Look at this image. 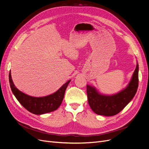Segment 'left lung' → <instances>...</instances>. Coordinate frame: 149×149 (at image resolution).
<instances>
[{
  "label": "left lung",
  "mask_w": 149,
  "mask_h": 149,
  "mask_svg": "<svg viewBox=\"0 0 149 149\" xmlns=\"http://www.w3.org/2000/svg\"><path fill=\"white\" fill-rule=\"evenodd\" d=\"M138 63L127 86L113 95L101 93L94 87L87 84L88 103L95 113L106 116H113L120 112L136 94L138 87Z\"/></svg>",
  "instance_id": "left-lung-1"
}]
</instances>
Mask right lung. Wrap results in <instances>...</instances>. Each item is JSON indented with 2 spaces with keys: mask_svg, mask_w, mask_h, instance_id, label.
Listing matches in <instances>:
<instances>
[{
  "mask_svg": "<svg viewBox=\"0 0 149 149\" xmlns=\"http://www.w3.org/2000/svg\"><path fill=\"white\" fill-rule=\"evenodd\" d=\"M9 81L11 91L19 102L31 113L36 115H42L57 110L63 100L65 91L70 80L65 83L56 92L49 95L35 97L25 94L19 91L13 81L11 71L9 74Z\"/></svg>",
  "mask_w": 149,
  "mask_h": 149,
  "instance_id": "add662e5",
  "label": "right lung"
}]
</instances>
